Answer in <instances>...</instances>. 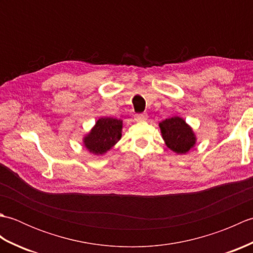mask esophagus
I'll return each mask as SVG.
<instances>
[{"label": "esophagus", "instance_id": "1", "mask_svg": "<svg viewBox=\"0 0 253 253\" xmlns=\"http://www.w3.org/2000/svg\"><path fill=\"white\" fill-rule=\"evenodd\" d=\"M147 118H148L147 114H136L135 115L136 122H144V121H147Z\"/></svg>", "mask_w": 253, "mask_h": 253}]
</instances>
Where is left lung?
<instances>
[{"instance_id":"obj_1","label":"left lung","mask_w":253,"mask_h":253,"mask_svg":"<svg viewBox=\"0 0 253 253\" xmlns=\"http://www.w3.org/2000/svg\"><path fill=\"white\" fill-rule=\"evenodd\" d=\"M161 132L168 148L178 154H184L195 146L196 136L191 127L182 118L174 116L160 123Z\"/></svg>"}]
</instances>
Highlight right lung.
Here are the masks:
<instances>
[{
	"label": "right lung",
	"mask_w": 253,
	"mask_h": 253,
	"mask_svg": "<svg viewBox=\"0 0 253 253\" xmlns=\"http://www.w3.org/2000/svg\"><path fill=\"white\" fill-rule=\"evenodd\" d=\"M123 122L116 118L102 117L84 138V147L93 154H104L122 138Z\"/></svg>",
	"instance_id": "right-lung-1"
}]
</instances>
